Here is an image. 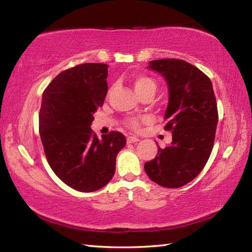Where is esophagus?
I'll use <instances>...</instances> for the list:
<instances>
[{
  "label": "esophagus",
  "mask_w": 252,
  "mask_h": 252,
  "mask_svg": "<svg viewBox=\"0 0 252 252\" xmlns=\"http://www.w3.org/2000/svg\"><path fill=\"white\" fill-rule=\"evenodd\" d=\"M139 136H136V135H129L127 136V139H126V142L127 143H134V142H138L139 141Z\"/></svg>",
  "instance_id": "1"
}]
</instances>
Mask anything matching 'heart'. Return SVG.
<instances>
[{
    "label": "heart",
    "mask_w": 252,
    "mask_h": 252,
    "mask_svg": "<svg viewBox=\"0 0 252 252\" xmlns=\"http://www.w3.org/2000/svg\"><path fill=\"white\" fill-rule=\"evenodd\" d=\"M133 87H134L135 92L138 93L139 95H141V94H143V93H146L148 91H155L156 92L157 83H156L155 80L149 78V76L138 75L133 79ZM138 125H139V123L136 121H131L130 122V126L132 127H138Z\"/></svg>",
    "instance_id": "1"
}]
</instances>
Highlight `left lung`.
<instances>
[{
  "label": "left lung",
  "mask_w": 252,
  "mask_h": 252,
  "mask_svg": "<svg viewBox=\"0 0 252 252\" xmlns=\"http://www.w3.org/2000/svg\"><path fill=\"white\" fill-rule=\"evenodd\" d=\"M148 67L167 81L169 101L163 119L172 142L164 149L158 146L144 171L161 187L180 188L202 171L211 155L218 125L215 92L210 79L183 60H155Z\"/></svg>",
  "instance_id": "8db88e82"
}]
</instances>
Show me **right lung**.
I'll return each mask as SVG.
<instances>
[{
    "label": "right lung",
    "mask_w": 252,
    "mask_h": 252,
    "mask_svg": "<svg viewBox=\"0 0 252 252\" xmlns=\"http://www.w3.org/2000/svg\"><path fill=\"white\" fill-rule=\"evenodd\" d=\"M108 64L84 63L55 76L42 95L40 136L53 172L72 189L93 192L111 181L126 136L113 131L99 139L93 114L108 92Z\"/></svg>",
    "instance_id": "add662e5"
}]
</instances>
